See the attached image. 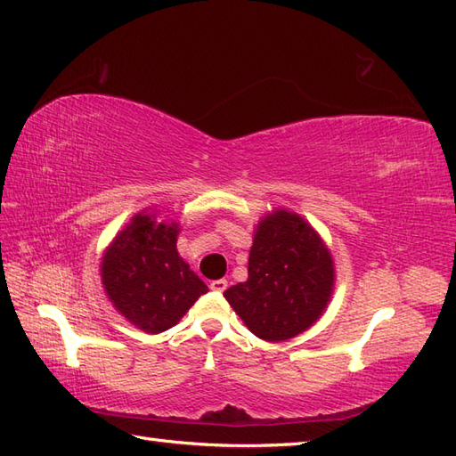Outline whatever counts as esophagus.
<instances>
[{"label":"esophagus","mask_w":456,"mask_h":456,"mask_svg":"<svg viewBox=\"0 0 456 456\" xmlns=\"http://www.w3.org/2000/svg\"><path fill=\"white\" fill-rule=\"evenodd\" d=\"M209 288L217 293H224L227 289V280H214L209 283Z\"/></svg>","instance_id":"34e87169"}]
</instances>
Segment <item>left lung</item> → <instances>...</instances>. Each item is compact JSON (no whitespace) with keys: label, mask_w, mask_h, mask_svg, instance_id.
<instances>
[{"label":"left lung","mask_w":456,"mask_h":456,"mask_svg":"<svg viewBox=\"0 0 456 456\" xmlns=\"http://www.w3.org/2000/svg\"><path fill=\"white\" fill-rule=\"evenodd\" d=\"M332 288V254L319 232L297 214L278 209L254 232L248 280L224 295L254 336L283 342L319 321Z\"/></svg>","instance_id":"1"}]
</instances>
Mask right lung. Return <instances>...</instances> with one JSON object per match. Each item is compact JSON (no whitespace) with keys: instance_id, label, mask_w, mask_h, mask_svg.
Instances as JSON below:
<instances>
[{"instance_id":"add662e5","label":"right lung","mask_w":456,"mask_h":456,"mask_svg":"<svg viewBox=\"0 0 456 456\" xmlns=\"http://www.w3.org/2000/svg\"><path fill=\"white\" fill-rule=\"evenodd\" d=\"M178 224L137 214L107 248L101 264L104 291L122 316L143 332L175 326L208 285L176 250Z\"/></svg>"}]
</instances>
